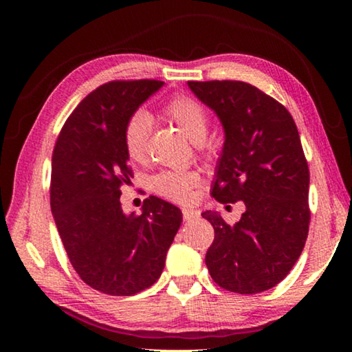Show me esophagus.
Returning <instances> with one entry per match:
<instances>
[{
    "instance_id": "esophagus-1",
    "label": "esophagus",
    "mask_w": 352,
    "mask_h": 352,
    "mask_svg": "<svg viewBox=\"0 0 352 352\" xmlns=\"http://www.w3.org/2000/svg\"><path fill=\"white\" fill-rule=\"evenodd\" d=\"M182 218H184V221H192L199 218V211L190 210V208H182Z\"/></svg>"
}]
</instances>
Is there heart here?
Returning a JSON list of instances; mask_svg holds the SVG:
<instances>
[{
    "label": "heart",
    "instance_id": "heart-1",
    "mask_svg": "<svg viewBox=\"0 0 352 352\" xmlns=\"http://www.w3.org/2000/svg\"><path fill=\"white\" fill-rule=\"evenodd\" d=\"M165 113L175 122L192 142H201L208 134V117L197 100L187 96H177L165 107ZM151 133V118L144 112L134 113L124 124L123 144L128 157L141 162L146 155L147 139ZM199 175L194 171H165L152 179L157 194L175 201H187L192 189L199 184Z\"/></svg>",
    "mask_w": 352,
    "mask_h": 352
}]
</instances>
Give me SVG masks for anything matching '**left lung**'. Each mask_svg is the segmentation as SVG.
I'll return each instance as SVG.
<instances>
[{"label": "left lung", "instance_id": "obj_1", "mask_svg": "<svg viewBox=\"0 0 352 352\" xmlns=\"http://www.w3.org/2000/svg\"><path fill=\"white\" fill-rule=\"evenodd\" d=\"M224 129L211 195L242 200L245 213L228 224L218 211L201 213L214 228L205 256L224 290L253 295L287 277L309 230V168L288 110L243 81H187Z\"/></svg>", "mask_w": 352, "mask_h": 352}]
</instances>
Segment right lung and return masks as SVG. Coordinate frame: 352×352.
Masks as SVG:
<instances>
[{
    "label": "right lung",
    "instance_id": "obj_1",
    "mask_svg": "<svg viewBox=\"0 0 352 352\" xmlns=\"http://www.w3.org/2000/svg\"><path fill=\"white\" fill-rule=\"evenodd\" d=\"M163 81H110L67 118L52 153L51 211L72 266L91 288L131 296L153 285L182 223L181 210L151 195L142 213L120 204L133 171L124 124Z\"/></svg>",
    "mask_w": 352,
    "mask_h": 352
}]
</instances>
